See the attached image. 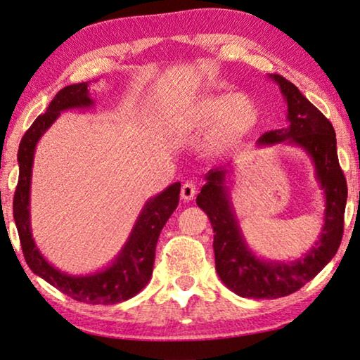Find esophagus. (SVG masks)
<instances>
[{
    "mask_svg": "<svg viewBox=\"0 0 360 360\" xmlns=\"http://www.w3.org/2000/svg\"><path fill=\"white\" fill-rule=\"evenodd\" d=\"M194 194H196V185L193 184V181H185L184 185H181V191H180V198L188 202V200H191L194 198Z\"/></svg>",
    "mask_w": 360,
    "mask_h": 360,
    "instance_id": "esophagus-1",
    "label": "esophagus"
}]
</instances>
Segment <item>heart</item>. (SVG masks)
<instances>
[{"mask_svg":"<svg viewBox=\"0 0 360 360\" xmlns=\"http://www.w3.org/2000/svg\"><path fill=\"white\" fill-rule=\"evenodd\" d=\"M259 107L248 94H210L169 120L174 129L202 132L213 126V142L226 143L253 131L259 123Z\"/></svg>","mask_w":360,"mask_h":360,"instance_id":"1","label":"heart"}]
</instances>
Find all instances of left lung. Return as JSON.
<instances>
[{
  "label": "left lung",
  "mask_w": 360,
  "mask_h": 360,
  "mask_svg": "<svg viewBox=\"0 0 360 360\" xmlns=\"http://www.w3.org/2000/svg\"><path fill=\"white\" fill-rule=\"evenodd\" d=\"M269 79L278 85L288 104V128L266 132L256 145L283 143L305 151L324 194V217L318 240L305 255L292 261L266 259L248 245L232 204L229 180L234 175V162L204 175L205 185L198 194L196 204L210 219L217 274L232 292L251 299H278L299 291L330 262L342 242L348 199L332 123L291 82L278 74H270Z\"/></svg>",
  "instance_id": "1"
}]
</instances>
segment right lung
Instances as JSON below:
<instances>
[{"label": "right lung", "instance_id": "add662e5", "mask_svg": "<svg viewBox=\"0 0 360 360\" xmlns=\"http://www.w3.org/2000/svg\"><path fill=\"white\" fill-rule=\"evenodd\" d=\"M91 82L68 85L55 94L46 113L37 117L22 137L18 147V184L14 194V221L20 237L25 261L33 274L41 276L63 294L90 305H113L134 297L148 285L153 272L155 250L164 224L179 205L180 181L147 199L122 250L113 259L85 275H71L50 264L37 248L31 232V175L37 142L63 112L93 109Z\"/></svg>", "mask_w": 360, "mask_h": 360}]
</instances>
